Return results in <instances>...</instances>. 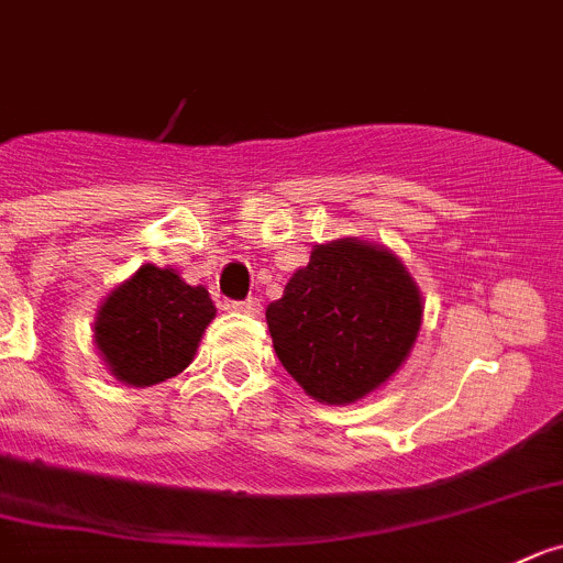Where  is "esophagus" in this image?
I'll return each mask as SVG.
<instances>
[{
    "instance_id": "1",
    "label": "esophagus",
    "mask_w": 563,
    "mask_h": 563,
    "mask_svg": "<svg viewBox=\"0 0 563 563\" xmlns=\"http://www.w3.org/2000/svg\"><path fill=\"white\" fill-rule=\"evenodd\" d=\"M231 307H234L236 312H247V316H256V312H260V298L247 296L245 301H231Z\"/></svg>"
}]
</instances>
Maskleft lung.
<instances>
[{
    "instance_id": "left-lung-1",
    "label": "left lung",
    "mask_w": 563,
    "mask_h": 563,
    "mask_svg": "<svg viewBox=\"0 0 563 563\" xmlns=\"http://www.w3.org/2000/svg\"><path fill=\"white\" fill-rule=\"evenodd\" d=\"M273 349L312 399L357 401L390 379L421 327V296L385 247L316 245L265 312Z\"/></svg>"
}]
</instances>
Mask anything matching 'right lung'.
Returning <instances> with one entry per match:
<instances>
[{
  "mask_svg": "<svg viewBox=\"0 0 563 563\" xmlns=\"http://www.w3.org/2000/svg\"><path fill=\"white\" fill-rule=\"evenodd\" d=\"M211 318L214 303L206 287H189L178 273L142 265L106 298L95 340L117 379L144 388L192 363Z\"/></svg>",
  "mask_w": 563,
  "mask_h": 563,
  "instance_id": "obj_1",
  "label": "right lung"
}]
</instances>
